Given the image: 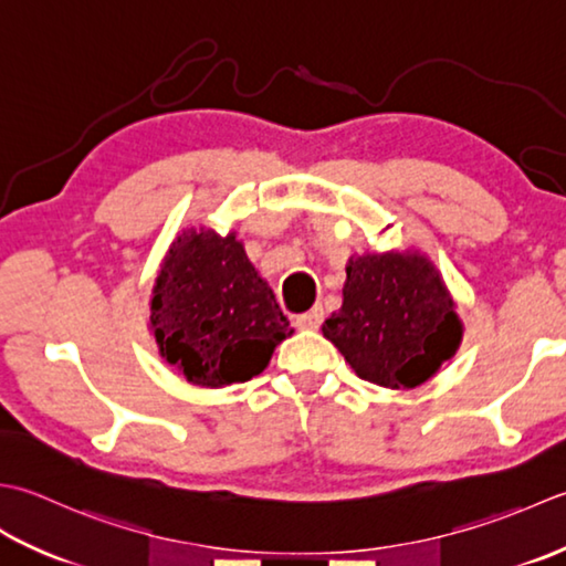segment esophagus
<instances>
[{"label": "esophagus", "mask_w": 566, "mask_h": 566, "mask_svg": "<svg viewBox=\"0 0 566 566\" xmlns=\"http://www.w3.org/2000/svg\"><path fill=\"white\" fill-rule=\"evenodd\" d=\"M322 319H325V310H322L319 305H315L313 310H310V313L297 315L295 317V325L300 329H317L322 325Z\"/></svg>", "instance_id": "34e87169"}]
</instances>
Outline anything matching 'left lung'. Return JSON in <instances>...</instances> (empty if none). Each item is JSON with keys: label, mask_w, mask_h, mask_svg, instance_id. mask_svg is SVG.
<instances>
[{"label": "left lung", "mask_w": 566, "mask_h": 566, "mask_svg": "<svg viewBox=\"0 0 566 566\" xmlns=\"http://www.w3.org/2000/svg\"><path fill=\"white\" fill-rule=\"evenodd\" d=\"M342 295L322 334L364 380L415 388L459 349L464 329L454 300L418 251L352 256Z\"/></svg>", "instance_id": "1"}]
</instances>
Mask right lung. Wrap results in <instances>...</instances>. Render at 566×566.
<instances>
[{
  "mask_svg": "<svg viewBox=\"0 0 566 566\" xmlns=\"http://www.w3.org/2000/svg\"><path fill=\"white\" fill-rule=\"evenodd\" d=\"M151 329L160 356L205 388L259 376L293 334L237 234L205 227L186 229L160 263Z\"/></svg>",
  "mask_w": 566,
  "mask_h": 566,
  "instance_id": "right-lung-1",
  "label": "right lung"
}]
</instances>
